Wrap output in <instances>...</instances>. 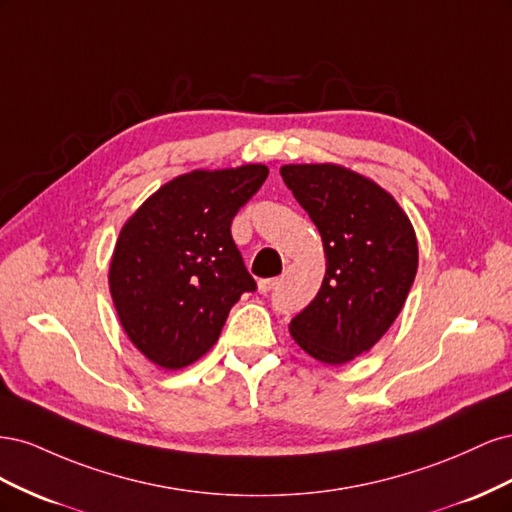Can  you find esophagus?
Masks as SVG:
<instances>
[{
	"mask_svg": "<svg viewBox=\"0 0 512 512\" xmlns=\"http://www.w3.org/2000/svg\"><path fill=\"white\" fill-rule=\"evenodd\" d=\"M275 286H277L275 277H273V280H260V282H258V292H260V294H267V292L273 290Z\"/></svg>",
	"mask_w": 512,
	"mask_h": 512,
	"instance_id": "esophagus-1",
	"label": "esophagus"
}]
</instances>
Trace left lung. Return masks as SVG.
Returning <instances> with one entry per match:
<instances>
[{"label":"left lung","mask_w":512,"mask_h":512,"mask_svg":"<svg viewBox=\"0 0 512 512\" xmlns=\"http://www.w3.org/2000/svg\"><path fill=\"white\" fill-rule=\"evenodd\" d=\"M280 173L327 258L316 299L290 320V335L320 363H350L380 342L408 299L414 226L389 192L342 164H286Z\"/></svg>","instance_id":"left-lung-1"}]
</instances>
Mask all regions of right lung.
<instances>
[{
  "label": "right lung",
  "instance_id": "right-lung-1",
  "mask_svg": "<svg viewBox=\"0 0 512 512\" xmlns=\"http://www.w3.org/2000/svg\"><path fill=\"white\" fill-rule=\"evenodd\" d=\"M267 175L265 164L192 170L121 226L108 288L123 331L153 365L198 361L218 342L230 307L256 290L230 224Z\"/></svg>",
  "mask_w": 512,
  "mask_h": 512
}]
</instances>
